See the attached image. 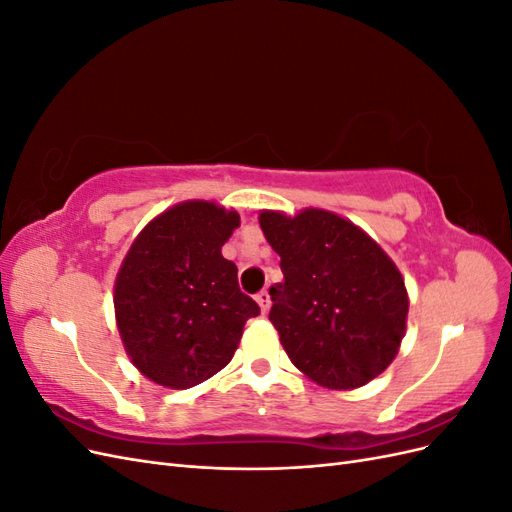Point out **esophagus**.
<instances>
[{"label": "esophagus", "mask_w": 512, "mask_h": 512, "mask_svg": "<svg viewBox=\"0 0 512 512\" xmlns=\"http://www.w3.org/2000/svg\"><path fill=\"white\" fill-rule=\"evenodd\" d=\"M256 301H258V305H260V312L267 314L269 307H271V294H269V290H260V292L256 294Z\"/></svg>", "instance_id": "34e87169"}]
</instances>
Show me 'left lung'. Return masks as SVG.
<instances>
[{
    "label": "left lung",
    "instance_id": "1",
    "mask_svg": "<svg viewBox=\"0 0 512 512\" xmlns=\"http://www.w3.org/2000/svg\"><path fill=\"white\" fill-rule=\"evenodd\" d=\"M284 282L269 288V320L292 365L327 389L363 386L389 367L406 333L408 292L367 232L324 209L262 211Z\"/></svg>",
    "mask_w": 512,
    "mask_h": 512
}]
</instances>
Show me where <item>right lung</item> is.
<instances>
[{
  "label": "right lung",
  "instance_id": "obj_1",
  "mask_svg": "<svg viewBox=\"0 0 512 512\" xmlns=\"http://www.w3.org/2000/svg\"><path fill=\"white\" fill-rule=\"evenodd\" d=\"M239 213L188 200L151 220L121 262L115 318L121 342L143 376L190 389L224 369L243 324L260 314L241 292L237 265L222 245Z\"/></svg>",
  "mask_w": 512,
  "mask_h": 512
}]
</instances>
